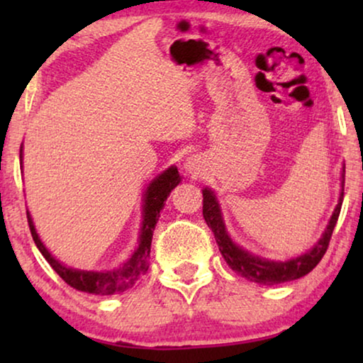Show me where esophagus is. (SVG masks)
<instances>
[{"instance_id":"esophagus-1","label":"esophagus","mask_w":363,"mask_h":363,"mask_svg":"<svg viewBox=\"0 0 363 363\" xmlns=\"http://www.w3.org/2000/svg\"><path fill=\"white\" fill-rule=\"evenodd\" d=\"M183 168H185V172L188 173V175L198 177L201 173V158L198 155L186 157L185 163H183Z\"/></svg>"}]
</instances>
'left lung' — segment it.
I'll return each mask as SVG.
<instances>
[{"mask_svg": "<svg viewBox=\"0 0 363 363\" xmlns=\"http://www.w3.org/2000/svg\"><path fill=\"white\" fill-rule=\"evenodd\" d=\"M345 173V168H344ZM342 200H344V190L340 191L339 205L335 206L334 213H332L329 225H327L325 231L322 233V238L315 242V246L309 250L304 255L294 257L289 261H269L266 257H259L251 255L250 251L242 250L236 242H233L230 235L226 233L225 223H223L221 210L218 205L215 193L205 188L203 190V218H205L206 225L215 235V240L220 247L221 256L225 257L226 264L231 267L233 271L246 277L247 281L257 282V284H281L286 281H294L299 277L309 274L314 267L319 264V261L324 257L327 247H329L332 231H334L335 223L339 220Z\"/></svg>", "mask_w": 363, "mask_h": 363, "instance_id": "left-lung-1", "label": "left lung"}]
</instances>
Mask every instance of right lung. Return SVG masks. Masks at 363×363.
I'll return each instance as SVG.
<instances>
[{"instance_id": "obj_1", "label": "right lung", "mask_w": 363, "mask_h": 363, "mask_svg": "<svg viewBox=\"0 0 363 363\" xmlns=\"http://www.w3.org/2000/svg\"><path fill=\"white\" fill-rule=\"evenodd\" d=\"M19 160L23 165V145L19 150ZM182 182L180 173H178L177 167H170L162 175H158L150 185L147 186L145 195H143V221L140 228V236H138V246L133 251V255L123 262L122 266L116 267V269L107 271H81L72 269V267L64 266L59 262L51 252L46 250L43 241L39 240L36 228L33 225V218L28 211V223L29 230H31V236L34 242H36L38 250L41 255L46 257V261L51 264L54 271L62 277L64 282L74 289L89 292V294L96 296H112L121 294V292L130 289L140 277L145 274L148 269V259H150V246H152V236L155 225L160 216V210L165 205L167 196L175 188L178 183Z\"/></svg>"}]
</instances>
